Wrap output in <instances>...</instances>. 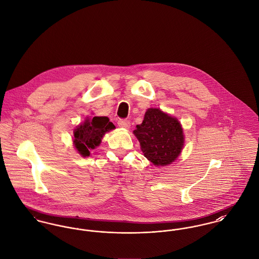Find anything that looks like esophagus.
Here are the masks:
<instances>
[{
    "instance_id": "esophagus-1",
    "label": "esophagus",
    "mask_w": 259,
    "mask_h": 259,
    "mask_svg": "<svg viewBox=\"0 0 259 259\" xmlns=\"http://www.w3.org/2000/svg\"><path fill=\"white\" fill-rule=\"evenodd\" d=\"M117 124L119 125V127L125 128V129H128L130 127V121L127 119H119Z\"/></svg>"
}]
</instances>
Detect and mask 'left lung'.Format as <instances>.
<instances>
[{
  "mask_svg": "<svg viewBox=\"0 0 259 259\" xmlns=\"http://www.w3.org/2000/svg\"><path fill=\"white\" fill-rule=\"evenodd\" d=\"M134 134L144 156L156 165H166L179 157L184 143L183 131L177 118L159 108H149Z\"/></svg>",
  "mask_w": 259,
  "mask_h": 259,
  "instance_id": "1",
  "label": "left lung"
}]
</instances>
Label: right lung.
Instances as JSON below:
<instances>
[{"label":"right lung","instance_id":"obj_1","mask_svg":"<svg viewBox=\"0 0 259 259\" xmlns=\"http://www.w3.org/2000/svg\"><path fill=\"white\" fill-rule=\"evenodd\" d=\"M114 128L115 126L109 121L108 117L95 116L92 119L87 118L74 131V144L76 149L82 157H89L90 150L100 145L105 132Z\"/></svg>","mask_w":259,"mask_h":259}]
</instances>
